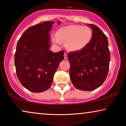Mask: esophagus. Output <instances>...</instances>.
Instances as JSON below:
<instances>
[{
  "label": "esophagus",
  "instance_id": "obj_1",
  "mask_svg": "<svg viewBox=\"0 0 126 126\" xmlns=\"http://www.w3.org/2000/svg\"><path fill=\"white\" fill-rule=\"evenodd\" d=\"M63 56H64V58L65 60L68 59V55H67L66 53H65V54H64V55H63Z\"/></svg>",
  "mask_w": 126,
  "mask_h": 126
}]
</instances>
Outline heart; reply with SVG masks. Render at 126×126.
<instances>
[{
    "mask_svg": "<svg viewBox=\"0 0 126 126\" xmlns=\"http://www.w3.org/2000/svg\"><path fill=\"white\" fill-rule=\"evenodd\" d=\"M93 35L92 29L88 26L70 25L60 27L57 33L52 35L53 42L62 45L66 42V47L70 51H77L85 48L91 42Z\"/></svg>",
    "mask_w": 126,
    "mask_h": 126,
    "instance_id": "b5f03b06",
    "label": "heart"
}]
</instances>
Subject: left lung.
Listing matches in <instances>:
<instances>
[{
    "instance_id": "obj_1",
    "label": "left lung",
    "mask_w": 126,
    "mask_h": 126,
    "mask_svg": "<svg viewBox=\"0 0 126 126\" xmlns=\"http://www.w3.org/2000/svg\"><path fill=\"white\" fill-rule=\"evenodd\" d=\"M92 29L89 44L81 50L69 53V75L77 89L90 91L102 85L108 75L110 52L107 36L96 26L87 24Z\"/></svg>"
}]
</instances>
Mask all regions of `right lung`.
<instances>
[{"label": "right lung", "instance_id": "obj_1", "mask_svg": "<svg viewBox=\"0 0 126 126\" xmlns=\"http://www.w3.org/2000/svg\"><path fill=\"white\" fill-rule=\"evenodd\" d=\"M54 23L46 21L29 27L17 43V77L22 85L32 92H44L51 87L55 72L64 58L63 51L54 53L50 50L49 32Z\"/></svg>", "mask_w": 126, "mask_h": 126}]
</instances>
